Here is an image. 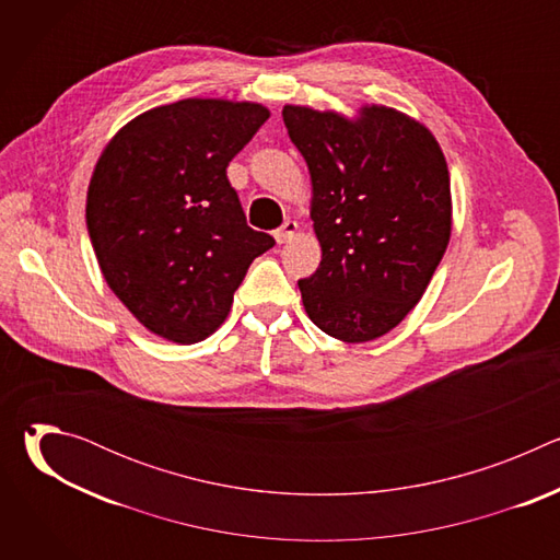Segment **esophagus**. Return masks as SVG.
Returning <instances> with one entry per match:
<instances>
[{
    "label": "esophagus",
    "mask_w": 560,
    "mask_h": 560,
    "mask_svg": "<svg viewBox=\"0 0 560 560\" xmlns=\"http://www.w3.org/2000/svg\"><path fill=\"white\" fill-rule=\"evenodd\" d=\"M296 230H299V223H296V221H285L279 230H275L277 244H288L290 238L296 234Z\"/></svg>",
    "instance_id": "obj_1"
}]
</instances>
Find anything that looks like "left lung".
<instances>
[{
    "label": "left lung",
    "instance_id": "obj_1",
    "mask_svg": "<svg viewBox=\"0 0 560 560\" xmlns=\"http://www.w3.org/2000/svg\"><path fill=\"white\" fill-rule=\"evenodd\" d=\"M283 124L312 179L322 264L299 279L307 316L326 335L383 337L421 301L452 232L445 156L417 119L363 106L354 121L285 106Z\"/></svg>",
    "mask_w": 560,
    "mask_h": 560
}]
</instances>
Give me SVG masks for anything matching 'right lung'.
<instances>
[{"label":"right lung","instance_id":"obj_1","mask_svg":"<svg viewBox=\"0 0 560 560\" xmlns=\"http://www.w3.org/2000/svg\"><path fill=\"white\" fill-rule=\"evenodd\" d=\"M268 117L253 102L182 100L135 117L104 148L86 225L106 283L150 332L203 341L275 246L246 223L225 175Z\"/></svg>","mask_w":560,"mask_h":560}]
</instances>
